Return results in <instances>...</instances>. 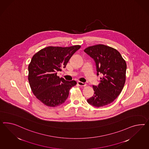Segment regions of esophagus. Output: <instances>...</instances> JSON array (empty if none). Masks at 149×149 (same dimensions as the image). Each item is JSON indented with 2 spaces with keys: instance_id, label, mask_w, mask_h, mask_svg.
<instances>
[{
  "instance_id": "esophagus-1",
  "label": "esophagus",
  "mask_w": 149,
  "mask_h": 149,
  "mask_svg": "<svg viewBox=\"0 0 149 149\" xmlns=\"http://www.w3.org/2000/svg\"><path fill=\"white\" fill-rule=\"evenodd\" d=\"M77 85H79V86H81V87H85V86H86V84L83 83V82H80V81H78V82H77Z\"/></svg>"
}]
</instances>
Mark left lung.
I'll list each match as a JSON object with an SVG mask.
<instances>
[{
    "mask_svg": "<svg viewBox=\"0 0 149 149\" xmlns=\"http://www.w3.org/2000/svg\"><path fill=\"white\" fill-rule=\"evenodd\" d=\"M84 52L94 59L97 75H103L97 86H93L92 97L87 99L89 104L100 107L112 103L120 94L126 80V63L116 49L104 44L87 47Z\"/></svg>",
    "mask_w": 149,
    "mask_h": 149,
    "instance_id": "1",
    "label": "left lung"
}]
</instances>
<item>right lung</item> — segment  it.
Returning <instances> with one entry per match:
<instances>
[{
    "mask_svg": "<svg viewBox=\"0 0 149 149\" xmlns=\"http://www.w3.org/2000/svg\"><path fill=\"white\" fill-rule=\"evenodd\" d=\"M81 48L48 47L32 57L29 65L28 80L32 93L39 100L49 107H57L68 98L70 89L75 81H65L57 76L64 68L72 55Z\"/></svg>",
    "mask_w": 149,
    "mask_h": 149,
    "instance_id": "1",
    "label": "right lung"
}]
</instances>
